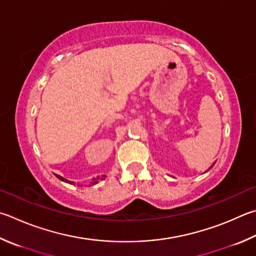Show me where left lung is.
I'll return each mask as SVG.
<instances>
[{
    "label": "left lung",
    "mask_w": 256,
    "mask_h": 256,
    "mask_svg": "<svg viewBox=\"0 0 256 256\" xmlns=\"http://www.w3.org/2000/svg\"><path fill=\"white\" fill-rule=\"evenodd\" d=\"M210 168H212V166H210ZM210 168H209V169H210Z\"/></svg>",
    "instance_id": "1"
}]
</instances>
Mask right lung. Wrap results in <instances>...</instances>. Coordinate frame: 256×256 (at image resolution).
<instances>
[{
	"label": "right lung",
	"instance_id": "right-lung-1",
	"mask_svg": "<svg viewBox=\"0 0 256 256\" xmlns=\"http://www.w3.org/2000/svg\"><path fill=\"white\" fill-rule=\"evenodd\" d=\"M56 176H57V178H58V179H60V180H62V181H64V182L72 184V181H68V180H66V179H64V178H62V176H58V174H56ZM100 179H102V178H100V176H97V178H94V179H92V184H97V182H98V181H100Z\"/></svg>",
	"mask_w": 256,
	"mask_h": 256
}]
</instances>
